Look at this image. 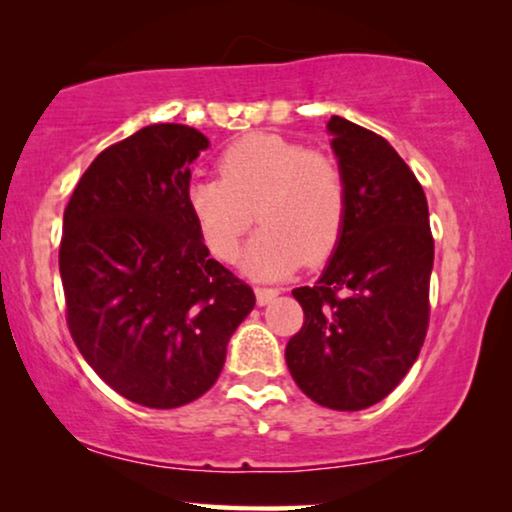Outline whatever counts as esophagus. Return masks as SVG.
Returning a JSON list of instances; mask_svg holds the SVG:
<instances>
[{
  "label": "esophagus",
  "mask_w": 512,
  "mask_h": 512,
  "mask_svg": "<svg viewBox=\"0 0 512 512\" xmlns=\"http://www.w3.org/2000/svg\"><path fill=\"white\" fill-rule=\"evenodd\" d=\"M277 296H279L277 289H256V303L258 305H270Z\"/></svg>",
  "instance_id": "esophagus-1"
}]
</instances>
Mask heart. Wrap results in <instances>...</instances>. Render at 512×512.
<instances>
[{
  "instance_id": "heart-1",
  "label": "heart",
  "mask_w": 512,
  "mask_h": 512,
  "mask_svg": "<svg viewBox=\"0 0 512 512\" xmlns=\"http://www.w3.org/2000/svg\"><path fill=\"white\" fill-rule=\"evenodd\" d=\"M219 179L188 186L186 205L205 247L233 261L256 219L261 230L244 251L249 275H289L300 263L333 256L347 223V179L331 153L305 149L275 132H251L216 160Z\"/></svg>"
}]
</instances>
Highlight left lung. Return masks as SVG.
<instances>
[{
    "instance_id": "1",
    "label": "left lung",
    "mask_w": 512,
    "mask_h": 512,
    "mask_svg": "<svg viewBox=\"0 0 512 512\" xmlns=\"http://www.w3.org/2000/svg\"><path fill=\"white\" fill-rule=\"evenodd\" d=\"M328 132L347 179V223L319 282L293 289L305 321L286 345V366L314 403L363 410L398 387L424 345L429 205L387 139L340 116Z\"/></svg>"
}]
</instances>
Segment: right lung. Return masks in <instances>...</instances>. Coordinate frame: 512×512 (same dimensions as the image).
<instances>
[{"instance_id": "add662e5", "label": "right lung", "mask_w": 512, "mask_h": 512, "mask_svg": "<svg viewBox=\"0 0 512 512\" xmlns=\"http://www.w3.org/2000/svg\"><path fill=\"white\" fill-rule=\"evenodd\" d=\"M195 128L146 125L97 156L62 221L69 333L111 389L170 410L212 389L256 296L209 249L186 205Z\"/></svg>"}]
</instances>
